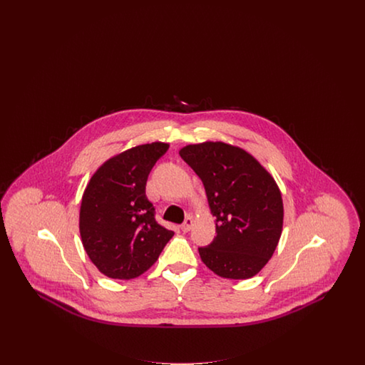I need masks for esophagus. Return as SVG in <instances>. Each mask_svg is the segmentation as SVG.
Here are the masks:
<instances>
[{"label": "esophagus", "instance_id": "esophagus-1", "mask_svg": "<svg viewBox=\"0 0 365 365\" xmlns=\"http://www.w3.org/2000/svg\"><path fill=\"white\" fill-rule=\"evenodd\" d=\"M192 223H194V220L191 219V217H186V220L183 222V225H182V231L183 232H187V231H190L191 227H192Z\"/></svg>", "mask_w": 365, "mask_h": 365}]
</instances>
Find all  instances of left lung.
<instances>
[{"mask_svg":"<svg viewBox=\"0 0 365 365\" xmlns=\"http://www.w3.org/2000/svg\"><path fill=\"white\" fill-rule=\"evenodd\" d=\"M179 155L202 180L216 217V237L198 247L201 260L222 278L255 277L282 234L283 202L274 178L255 157L223 142L189 145Z\"/></svg>","mask_w":365,"mask_h":365,"instance_id":"8db88e82","label":"left lung"}]
</instances>
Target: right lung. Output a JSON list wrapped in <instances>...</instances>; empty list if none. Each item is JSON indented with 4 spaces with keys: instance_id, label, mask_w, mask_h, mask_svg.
I'll list each match as a JSON object with an SVG mask.
<instances>
[{
    "instance_id": "add662e5",
    "label": "right lung",
    "mask_w": 365,
    "mask_h": 365,
    "mask_svg": "<svg viewBox=\"0 0 365 365\" xmlns=\"http://www.w3.org/2000/svg\"><path fill=\"white\" fill-rule=\"evenodd\" d=\"M168 143L139 145L109 158L82 197L79 230L87 256L106 277L137 278L156 262L174 231L158 225L146 180Z\"/></svg>"
}]
</instances>
